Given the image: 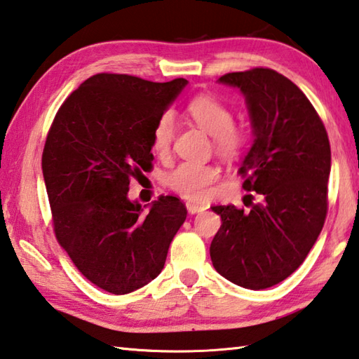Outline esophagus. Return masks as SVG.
<instances>
[{
	"instance_id": "34e87169",
	"label": "esophagus",
	"mask_w": 359,
	"mask_h": 359,
	"mask_svg": "<svg viewBox=\"0 0 359 359\" xmlns=\"http://www.w3.org/2000/svg\"><path fill=\"white\" fill-rule=\"evenodd\" d=\"M187 210H188V213H189V215H196V213H201V212H203V210H205V207L201 205V203L188 202V203H187Z\"/></svg>"
}]
</instances>
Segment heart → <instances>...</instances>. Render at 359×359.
<instances>
[{"mask_svg":"<svg viewBox=\"0 0 359 359\" xmlns=\"http://www.w3.org/2000/svg\"><path fill=\"white\" fill-rule=\"evenodd\" d=\"M188 116L199 128L213 137L216 151L222 156H236L248 143V132L233 124V111L226 104L212 96H198L189 101ZM175 135V116L172 111H165L152 129V151L158 156H166L171 149ZM219 177V170L213 165H201L184 161L166 175V184L172 191L187 199L201 201L210 193V187Z\"/></svg>","mask_w":359,"mask_h":359,"instance_id":"1","label":"heart"}]
</instances>
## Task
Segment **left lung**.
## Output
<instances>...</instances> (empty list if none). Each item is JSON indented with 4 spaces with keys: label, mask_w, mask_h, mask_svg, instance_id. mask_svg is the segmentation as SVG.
Here are the masks:
<instances>
[{
    "label": "left lung",
    "mask_w": 359,
    "mask_h": 359,
    "mask_svg": "<svg viewBox=\"0 0 359 359\" xmlns=\"http://www.w3.org/2000/svg\"><path fill=\"white\" fill-rule=\"evenodd\" d=\"M217 82L240 88L254 143L240 172L255 191L249 212L212 207L222 226L210 245L215 269L248 290L283 282L304 263L324 227L332 151L324 123L296 83L269 68L229 73Z\"/></svg>",
    "instance_id": "8db88e82"
}]
</instances>
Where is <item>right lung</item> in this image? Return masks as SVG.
I'll return each mask as SVG.
<instances>
[{
    "label": "right lung",
    "instance_id": "1",
    "mask_svg": "<svg viewBox=\"0 0 359 359\" xmlns=\"http://www.w3.org/2000/svg\"><path fill=\"white\" fill-rule=\"evenodd\" d=\"M187 79L151 82L101 73L81 83L48 132L41 170L55 238L83 277L128 294L161 272L187 207L174 196L149 212L128 198L152 166V129Z\"/></svg>",
    "mask_w": 359,
    "mask_h": 359
}]
</instances>
